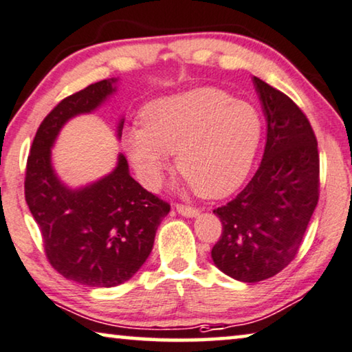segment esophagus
Masks as SVG:
<instances>
[{
  "instance_id": "obj_1",
  "label": "esophagus",
  "mask_w": 352,
  "mask_h": 352,
  "mask_svg": "<svg viewBox=\"0 0 352 352\" xmlns=\"http://www.w3.org/2000/svg\"><path fill=\"white\" fill-rule=\"evenodd\" d=\"M177 212L182 214V217H186V218H196L199 214V210L194 208V207H188V206H182V204H177L175 206Z\"/></svg>"
}]
</instances>
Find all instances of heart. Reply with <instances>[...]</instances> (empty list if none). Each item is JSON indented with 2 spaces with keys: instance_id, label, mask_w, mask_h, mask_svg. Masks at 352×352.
<instances>
[{
  "instance_id": "heart-1",
  "label": "heart",
  "mask_w": 352,
  "mask_h": 352,
  "mask_svg": "<svg viewBox=\"0 0 352 352\" xmlns=\"http://www.w3.org/2000/svg\"><path fill=\"white\" fill-rule=\"evenodd\" d=\"M262 118L250 102L201 87L150 101L142 126L124 131V150L148 188H158L177 153V169L201 197L232 194L248 177L262 140Z\"/></svg>"
}]
</instances>
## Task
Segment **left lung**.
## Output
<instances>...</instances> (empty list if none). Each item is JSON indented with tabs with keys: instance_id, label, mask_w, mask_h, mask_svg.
<instances>
[{
	"instance_id": "1",
	"label": "left lung",
	"mask_w": 352,
	"mask_h": 352,
	"mask_svg": "<svg viewBox=\"0 0 352 352\" xmlns=\"http://www.w3.org/2000/svg\"><path fill=\"white\" fill-rule=\"evenodd\" d=\"M267 123L261 166L245 190L213 210L223 234L213 264L243 283L276 275L296 258L319 197L318 142L305 113L253 77Z\"/></svg>"
}]
</instances>
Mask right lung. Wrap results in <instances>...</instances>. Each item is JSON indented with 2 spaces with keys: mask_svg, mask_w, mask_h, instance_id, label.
Instances as JSON below:
<instances>
[{
  "mask_svg": "<svg viewBox=\"0 0 352 352\" xmlns=\"http://www.w3.org/2000/svg\"><path fill=\"white\" fill-rule=\"evenodd\" d=\"M118 83L112 77L63 99L41 123L26 162L25 199L41 229L47 259L67 280L90 287L118 286L138 274L170 210L131 177L123 153L107 175L87 185L69 186L56 174L52 148L63 126L106 104ZM123 123L122 117L117 139Z\"/></svg>",
  "mask_w": 352,
  "mask_h": 352,
  "instance_id": "add662e5",
  "label": "right lung"
}]
</instances>
